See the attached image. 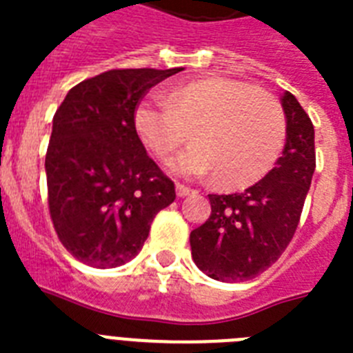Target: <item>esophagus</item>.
Segmentation results:
<instances>
[{
    "label": "esophagus",
    "instance_id": "esophagus-1",
    "mask_svg": "<svg viewBox=\"0 0 353 353\" xmlns=\"http://www.w3.org/2000/svg\"><path fill=\"white\" fill-rule=\"evenodd\" d=\"M176 194L179 196V198H187V196L192 194V190H190L188 187H185V185H176Z\"/></svg>",
    "mask_w": 353,
    "mask_h": 353
}]
</instances>
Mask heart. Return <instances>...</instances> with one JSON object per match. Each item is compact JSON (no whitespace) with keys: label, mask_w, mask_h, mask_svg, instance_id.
<instances>
[{"label":"heart","mask_w":353,"mask_h":353,"mask_svg":"<svg viewBox=\"0 0 353 353\" xmlns=\"http://www.w3.org/2000/svg\"><path fill=\"white\" fill-rule=\"evenodd\" d=\"M133 126L146 148L166 159L185 141L192 146L168 163L183 177L214 174L223 188H245L274 166L285 143V115L271 93L234 79H203L144 99Z\"/></svg>","instance_id":"heart-1"}]
</instances>
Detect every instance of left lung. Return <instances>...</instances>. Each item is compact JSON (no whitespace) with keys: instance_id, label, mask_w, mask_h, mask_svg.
I'll return each mask as SVG.
<instances>
[{"instance_id":"8db88e82","label":"left lung","mask_w":353,"mask_h":353,"mask_svg":"<svg viewBox=\"0 0 353 353\" xmlns=\"http://www.w3.org/2000/svg\"><path fill=\"white\" fill-rule=\"evenodd\" d=\"M282 108L288 130L276 166L245 192L209 194V220L190 232L194 262L210 279H254L279 260L299 227L315 172V132L288 91Z\"/></svg>"}]
</instances>
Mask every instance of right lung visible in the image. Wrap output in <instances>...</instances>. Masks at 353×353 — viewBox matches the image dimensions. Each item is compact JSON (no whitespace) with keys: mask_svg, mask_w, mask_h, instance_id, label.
I'll return each instance as SVG.
<instances>
[{"mask_svg":"<svg viewBox=\"0 0 353 353\" xmlns=\"http://www.w3.org/2000/svg\"><path fill=\"white\" fill-rule=\"evenodd\" d=\"M183 69H110L69 90L52 117L47 201L62 245L91 268L130 262L176 199L133 126L143 97Z\"/></svg>","mask_w":353,"mask_h":353,"instance_id":"right-lung-1","label":"right lung"}]
</instances>
